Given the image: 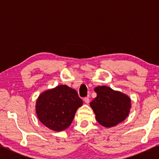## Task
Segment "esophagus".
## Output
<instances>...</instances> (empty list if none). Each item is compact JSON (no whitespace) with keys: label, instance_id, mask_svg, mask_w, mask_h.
I'll return each mask as SVG.
<instances>
[{"label":"esophagus","instance_id":"obj_1","mask_svg":"<svg viewBox=\"0 0 159 159\" xmlns=\"http://www.w3.org/2000/svg\"><path fill=\"white\" fill-rule=\"evenodd\" d=\"M83 100H84V102L86 104H89V102H90L89 98H85L84 99H83Z\"/></svg>","mask_w":159,"mask_h":159}]
</instances>
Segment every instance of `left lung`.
Returning <instances> with one entry per match:
<instances>
[{
    "mask_svg": "<svg viewBox=\"0 0 159 159\" xmlns=\"http://www.w3.org/2000/svg\"><path fill=\"white\" fill-rule=\"evenodd\" d=\"M95 91L97 97L90 105L99 124L105 128H111L127 118L131 108L129 96L104 85L98 86Z\"/></svg>",
    "mask_w": 159,
    "mask_h": 159,
    "instance_id": "left-lung-1",
    "label": "left lung"
}]
</instances>
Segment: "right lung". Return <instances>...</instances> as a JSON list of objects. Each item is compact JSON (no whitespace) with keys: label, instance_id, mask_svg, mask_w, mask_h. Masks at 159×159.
Segmentation results:
<instances>
[{"label":"right lung","instance_id":"right-lung-1","mask_svg":"<svg viewBox=\"0 0 159 159\" xmlns=\"http://www.w3.org/2000/svg\"><path fill=\"white\" fill-rule=\"evenodd\" d=\"M83 101L76 90L60 85L40 94L36 104L37 117L50 130L60 132L71 124Z\"/></svg>","mask_w":159,"mask_h":159}]
</instances>
